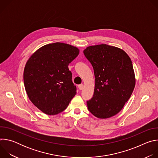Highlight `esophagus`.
<instances>
[{"mask_svg":"<svg viewBox=\"0 0 158 158\" xmlns=\"http://www.w3.org/2000/svg\"><path fill=\"white\" fill-rule=\"evenodd\" d=\"M78 88L79 89V90L83 89V88H84V85H83V84H79V85H78Z\"/></svg>","mask_w":158,"mask_h":158,"instance_id":"obj_1","label":"esophagus"}]
</instances>
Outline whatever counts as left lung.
<instances>
[{"label": "left lung", "mask_w": 158, "mask_h": 158, "mask_svg": "<svg viewBox=\"0 0 158 158\" xmlns=\"http://www.w3.org/2000/svg\"><path fill=\"white\" fill-rule=\"evenodd\" d=\"M84 56L93 67L95 87L88 110L96 117L106 119L121 110L136 83L132 61L122 49L99 44L87 47Z\"/></svg>", "instance_id": "1"}]
</instances>
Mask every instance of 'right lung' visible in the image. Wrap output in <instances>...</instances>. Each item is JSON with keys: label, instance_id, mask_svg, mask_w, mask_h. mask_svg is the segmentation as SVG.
<instances>
[{"label": "right lung", "instance_id": "right-lung-1", "mask_svg": "<svg viewBox=\"0 0 158 158\" xmlns=\"http://www.w3.org/2000/svg\"><path fill=\"white\" fill-rule=\"evenodd\" d=\"M79 50L71 45L56 42L36 51L27 60L24 82L27 96L39 110L56 115L65 110L76 94L68 65Z\"/></svg>", "mask_w": 158, "mask_h": 158}]
</instances>
